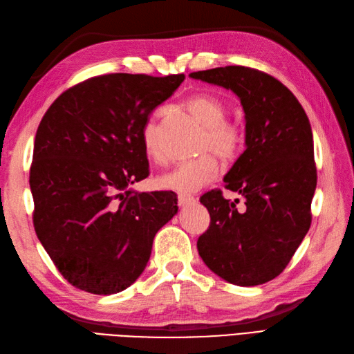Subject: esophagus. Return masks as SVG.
Listing matches in <instances>:
<instances>
[{
  "instance_id": "obj_1",
  "label": "esophagus",
  "mask_w": 354,
  "mask_h": 354,
  "mask_svg": "<svg viewBox=\"0 0 354 354\" xmlns=\"http://www.w3.org/2000/svg\"><path fill=\"white\" fill-rule=\"evenodd\" d=\"M196 203V199L190 195H178V205L180 207H187V205H194Z\"/></svg>"
}]
</instances>
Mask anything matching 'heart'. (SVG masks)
<instances>
[{"label":"heart","mask_w":354,"mask_h":354,"mask_svg":"<svg viewBox=\"0 0 354 354\" xmlns=\"http://www.w3.org/2000/svg\"><path fill=\"white\" fill-rule=\"evenodd\" d=\"M185 109L205 128V136L201 142L199 151H214L223 164H232L240 158L245 145L244 131L235 123L226 122L225 104L208 93H199L185 102ZM158 116L149 118L141 129L142 151L151 162L160 160L158 140ZM221 173V164L214 155L205 153L194 160L176 165L168 173L159 176L158 186L180 195L194 194L203 189Z\"/></svg>","instance_id":"1"}]
</instances>
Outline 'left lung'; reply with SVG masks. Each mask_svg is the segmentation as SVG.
<instances>
[{
    "label": "left lung",
    "mask_w": 354,
    "mask_h": 354,
    "mask_svg": "<svg viewBox=\"0 0 354 354\" xmlns=\"http://www.w3.org/2000/svg\"><path fill=\"white\" fill-rule=\"evenodd\" d=\"M189 77L232 91L245 119V150L223 178L245 209L221 190L201 196L212 222L198 253L227 283L263 284L286 268L311 225L317 173L310 120L295 95L262 71L231 65Z\"/></svg>",
    "instance_id": "obj_1"
}]
</instances>
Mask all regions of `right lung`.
I'll use <instances>...</instances> for the list:
<instances>
[{
    "label": "right lung",
    "instance_id": "obj_1",
    "mask_svg": "<svg viewBox=\"0 0 354 354\" xmlns=\"http://www.w3.org/2000/svg\"><path fill=\"white\" fill-rule=\"evenodd\" d=\"M185 74H106L73 86L35 133L34 227L56 268L95 295L125 290L145 271L153 238L177 212L168 190L136 192L149 176L141 129Z\"/></svg>",
    "mask_w": 354,
    "mask_h": 354
}]
</instances>
